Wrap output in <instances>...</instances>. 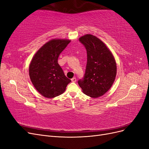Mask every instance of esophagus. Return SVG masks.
Returning <instances> with one entry per match:
<instances>
[{"label":"esophagus","mask_w":149,"mask_h":149,"mask_svg":"<svg viewBox=\"0 0 149 149\" xmlns=\"http://www.w3.org/2000/svg\"><path fill=\"white\" fill-rule=\"evenodd\" d=\"M71 81L73 82V83H75L76 81V78H73L71 79Z\"/></svg>","instance_id":"34e87169"}]
</instances>
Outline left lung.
Returning <instances> with one entry per match:
<instances>
[{
	"label": "left lung",
	"mask_w": 149,
	"mask_h": 149,
	"mask_svg": "<svg viewBox=\"0 0 149 149\" xmlns=\"http://www.w3.org/2000/svg\"><path fill=\"white\" fill-rule=\"evenodd\" d=\"M87 51V64L84 78L78 81L83 92L93 98L108 91L113 84L117 73L114 56L102 41L91 34L79 38Z\"/></svg>",
	"instance_id": "8db88e82"
}]
</instances>
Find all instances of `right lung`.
<instances>
[{
	"label": "right lung",
	"instance_id": "1",
	"mask_svg": "<svg viewBox=\"0 0 149 149\" xmlns=\"http://www.w3.org/2000/svg\"><path fill=\"white\" fill-rule=\"evenodd\" d=\"M70 42L68 39L49 40L36 52L31 60L30 80L37 91L44 97L53 98L60 96L71 82L58 63L60 54Z\"/></svg>",
	"mask_w": 149,
	"mask_h": 149
}]
</instances>
